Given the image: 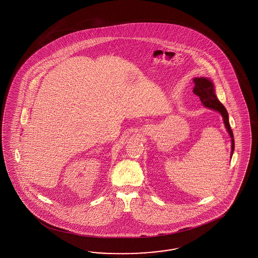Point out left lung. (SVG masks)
Listing matches in <instances>:
<instances>
[{"instance_id":"left-lung-1","label":"left lung","mask_w":258,"mask_h":258,"mask_svg":"<svg viewBox=\"0 0 258 258\" xmlns=\"http://www.w3.org/2000/svg\"><path fill=\"white\" fill-rule=\"evenodd\" d=\"M194 84H195V87L193 89V92H194V94H197L200 97L203 106H205L206 108L217 110L222 115L224 125H225L227 132L229 133V135L231 137V141H232L231 157L233 156L234 150V134H233V131L231 128L230 123H229V115H228L225 107L219 102L215 94V88H214L213 82L208 78H194Z\"/></svg>"}]
</instances>
